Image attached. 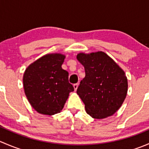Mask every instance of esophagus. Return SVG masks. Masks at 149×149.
Here are the masks:
<instances>
[{
  "mask_svg": "<svg viewBox=\"0 0 149 149\" xmlns=\"http://www.w3.org/2000/svg\"><path fill=\"white\" fill-rule=\"evenodd\" d=\"M78 86H79V84H73V88H74L75 91H76V90H77Z\"/></svg>",
  "mask_w": 149,
  "mask_h": 149,
  "instance_id": "obj_1",
  "label": "esophagus"
}]
</instances>
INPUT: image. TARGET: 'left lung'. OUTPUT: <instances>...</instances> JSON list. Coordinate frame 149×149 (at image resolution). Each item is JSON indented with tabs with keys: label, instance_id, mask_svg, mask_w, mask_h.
Here are the masks:
<instances>
[{
	"label": "left lung",
	"instance_id": "left-lung-1",
	"mask_svg": "<svg viewBox=\"0 0 149 149\" xmlns=\"http://www.w3.org/2000/svg\"><path fill=\"white\" fill-rule=\"evenodd\" d=\"M77 59L85 69L77 94L86 112L95 119L112 116L123 104L127 91L124 70L105 52L79 53Z\"/></svg>",
	"mask_w": 149,
	"mask_h": 149
}]
</instances>
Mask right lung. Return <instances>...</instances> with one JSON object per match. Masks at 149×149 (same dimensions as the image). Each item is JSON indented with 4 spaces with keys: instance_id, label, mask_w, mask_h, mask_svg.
I'll return each instance as SVG.
<instances>
[{
    "instance_id": "add662e5",
    "label": "right lung",
    "mask_w": 149,
    "mask_h": 149,
    "mask_svg": "<svg viewBox=\"0 0 149 149\" xmlns=\"http://www.w3.org/2000/svg\"><path fill=\"white\" fill-rule=\"evenodd\" d=\"M65 56L47 54L30 64L23 76L24 92L37 112L52 115L61 112L69 93L74 88L68 82V72L62 68Z\"/></svg>"
}]
</instances>
